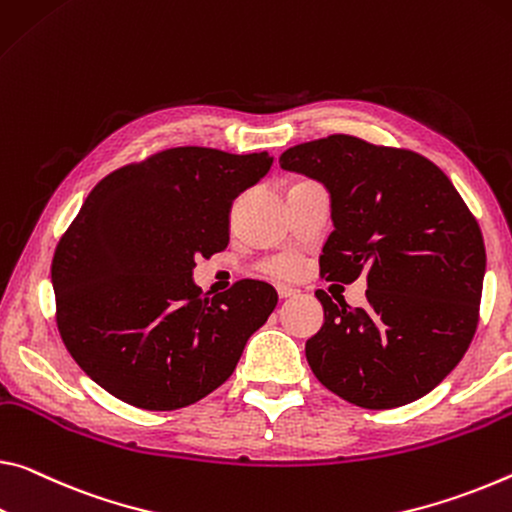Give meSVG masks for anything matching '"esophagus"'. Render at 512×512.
I'll list each match as a JSON object with an SVG mask.
<instances>
[{"label":"esophagus","instance_id":"1","mask_svg":"<svg viewBox=\"0 0 512 512\" xmlns=\"http://www.w3.org/2000/svg\"><path fill=\"white\" fill-rule=\"evenodd\" d=\"M275 289H278V296H280V298H291V296L298 294V289L287 287V285H278Z\"/></svg>","mask_w":512,"mask_h":512}]
</instances>
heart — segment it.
Returning a JSON list of instances; mask_svg holds the SVG:
<instances>
[{"instance_id": "obj_1", "label": "heart", "mask_w": 512, "mask_h": 512, "mask_svg": "<svg viewBox=\"0 0 512 512\" xmlns=\"http://www.w3.org/2000/svg\"><path fill=\"white\" fill-rule=\"evenodd\" d=\"M264 273L271 278H294L298 273V259L294 255H275L264 262Z\"/></svg>"}]
</instances>
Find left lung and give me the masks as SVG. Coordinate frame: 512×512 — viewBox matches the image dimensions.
Instances as JSON below:
<instances>
[{
    "label": "left lung",
    "instance_id": "left-lung-1",
    "mask_svg": "<svg viewBox=\"0 0 512 512\" xmlns=\"http://www.w3.org/2000/svg\"><path fill=\"white\" fill-rule=\"evenodd\" d=\"M280 166L326 184L335 230L321 278L367 275V305L316 291L321 330L307 362L323 387L367 410L417 401L472 344L485 275L481 227L433 161L332 134L280 154Z\"/></svg>",
    "mask_w": 512,
    "mask_h": 512
}]
</instances>
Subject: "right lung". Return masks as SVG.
I'll return each mask as SVG.
<instances>
[{
  "mask_svg": "<svg viewBox=\"0 0 512 512\" xmlns=\"http://www.w3.org/2000/svg\"><path fill=\"white\" fill-rule=\"evenodd\" d=\"M269 152L168 148L113 170L56 243V326L84 373L141 410H180L232 376L278 294L239 280L209 296L196 259L230 241L232 200L269 173Z\"/></svg>",
  "mask_w": 512,
  "mask_h": 512,
  "instance_id": "right-lung-1",
  "label": "right lung"
}]
</instances>
